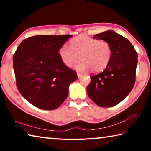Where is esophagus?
Masks as SVG:
<instances>
[{
	"mask_svg": "<svg viewBox=\"0 0 151 151\" xmlns=\"http://www.w3.org/2000/svg\"><path fill=\"white\" fill-rule=\"evenodd\" d=\"M82 75H82V74H81V73H77V76H78V78H81V76H82Z\"/></svg>",
	"mask_w": 151,
	"mask_h": 151,
	"instance_id": "esophagus-1",
	"label": "esophagus"
}]
</instances>
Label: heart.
Masks as SVG:
<instances>
[{"label": "heart", "mask_w": 151, "mask_h": 151, "mask_svg": "<svg viewBox=\"0 0 151 151\" xmlns=\"http://www.w3.org/2000/svg\"><path fill=\"white\" fill-rule=\"evenodd\" d=\"M70 47L63 45L58 50L61 61L66 66L72 68L76 66L78 71L90 69L93 73L103 70L109 65L112 55V46L105 40L80 35L70 42Z\"/></svg>", "instance_id": "heart-1"}]
</instances>
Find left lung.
Masks as SVG:
<instances>
[{
  "mask_svg": "<svg viewBox=\"0 0 151 151\" xmlns=\"http://www.w3.org/2000/svg\"><path fill=\"white\" fill-rule=\"evenodd\" d=\"M93 38L109 42L112 46V55L103 72L90 76L91 83L86 91L98 106H115L126 98L134 85L137 52L129 40L113 30L99 33Z\"/></svg>",
  "mask_w": 151,
  "mask_h": 151,
  "instance_id": "8db88e82",
  "label": "left lung"
}]
</instances>
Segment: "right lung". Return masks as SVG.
Wrapping results in <instances>:
<instances>
[{
	"instance_id": "right-lung-1",
	"label": "right lung",
	"mask_w": 151,
	"mask_h": 151,
	"mask_svg": "<svg viewBox=\"0 0 151 151\" xmlns=\"http://www.w3.org/2000/svg\"><path fill=\"white\" fill-rule=\"evenodd\" d=\"M72 35H36L22 40L13 55L16 85L32 105L55 110L65 101L76 72L61 61L58 50Z\"/></svg>"
}]
</instances>
